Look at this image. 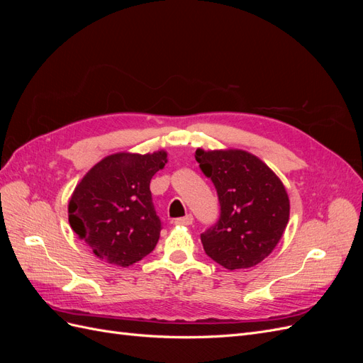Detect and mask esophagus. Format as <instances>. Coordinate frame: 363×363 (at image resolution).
Segmentation results:
<instances>
[{"label":"esophagus","mask_w":363,"mask_h":363,"mask_svg":"<svg viewBox=\"0 0 363 363\" xmlns=\"http://www.w3.org/2000/svg\"><path fill=\"white\" fill-rule=\"evenodd\" d=\"M192 223H194V216L192 215H186L183 218H177L174 221V224H177V225H191Z\"/></svg>","instance_id":"esophagus-1"}]
</instances>
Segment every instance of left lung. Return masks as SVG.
<instances>
[{"label":"left lung","instance_id":"left-lung-1","mask_svg":"<svg viewBox=\"0 0 363 363\" xmlns=\"http://www.w3.org/2000/svg\"><path fill=\"white\" fill-rule=\"evenodd\" d=\"M195 159L215 184L221 216L201 233L206 255L233 271L260 263L289 221L286 189L265 162L244 150H201Z\"/></svg>","mask_w":363,"mask_h":363}]
</instances>
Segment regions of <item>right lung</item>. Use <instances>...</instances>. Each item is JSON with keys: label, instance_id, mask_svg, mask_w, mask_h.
<instances>
[{"label": "right lung", "instance_id": "right-lung-1", "mask_svg": "<svg viewBox=\"0 0 363 363\" xmlns=\"http://www.w3.org/2000/svg\"><path fill=\"white\" fill-rule=\"evenodd\" d=\"M167 157L164 150L115 152L95 163L75 186L69 224L98 259L125 268L155 250L162 224L150 182Z\"/></svg>", "mask_w": 363, "mask_h": 363}]
</instances>
